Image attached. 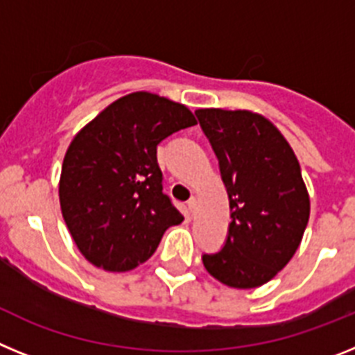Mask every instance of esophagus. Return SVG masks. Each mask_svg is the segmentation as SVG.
I'll return each mask as SVG.
<instances>
[{"label":"esophagus","instance_id":"1","mask_svg":"<svg viewBox=\"0 0 355 355\" xmlns=\"http://www.w3.org/2000/svg\"><path fill=\"white\" fill-rule=\"evenodd\" d=\"M187 206H188V209H190V213H196V208H197V199L196 197H190V200H188L187 202Z\"/></svg>","mask_w":355,"mask_h":355}]
</instances>
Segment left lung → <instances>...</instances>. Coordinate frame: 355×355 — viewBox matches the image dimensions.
<instances>
[{
    "label": "left lung",
    "instance_id": "1",
    "mask_svg": "<svg viewBox=\"0 0 355 355\" xmlns=\"http://www.w3.org/2000/svg\"><path fill=\"white\" fill-rule=\"evenodd\" d=\"M196 115L218 159L231 208L224 247L202 254L205 268L231 288L261 286L293 258L309 220L299 159L263 115L220 108Z\"/></svg>",
    "mask_w": 355,
    "mask_h": 355
}]
</instances>
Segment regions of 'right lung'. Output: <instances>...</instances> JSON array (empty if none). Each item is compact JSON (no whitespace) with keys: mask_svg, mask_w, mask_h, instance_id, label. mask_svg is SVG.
Segmentation results:
<instances>
[{"mask_svg":"<svg viewBox=\"0 0 355 355\" xmlns=\"http://www.w3.org/2000/svg\"><path fill=\"white\" fill-rule=\"evenodd\" d=\"M184 105L133 92L105 108L69 146L60 175V208L69 233L92 265L126 272L155 254L183 215L163 193L156 147L196 126Z\"/></svg>","mask_w":355,"mask_h":355,"instance_id":"1","label":"right lung"}]
</instances>
